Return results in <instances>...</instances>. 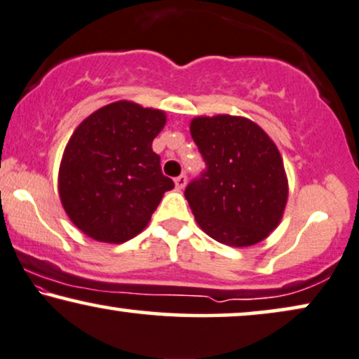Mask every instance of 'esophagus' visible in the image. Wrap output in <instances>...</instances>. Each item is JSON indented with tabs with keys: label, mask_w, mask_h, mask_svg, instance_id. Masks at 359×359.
Returning a JSON list of instances; mask_svg holds the SVG:
<instances>
[{
	"label": "esophagus",
	"mask_w": 359,
	"mask_h": 359,
	"mask_svg": "<svg viewBox=\"0 0 359 359\" xmlns=\"http://www.w3.org/2000/svg\"><path fill=\"white\" fill-rule=\"evenodd\" d=\"M174 182H175V187H177V189L182 190V189L185 187V185H187V175H185V174H180L179 177H175Z\"/></svg>",
	"instance_id": "34e87169"
}]
</instances>
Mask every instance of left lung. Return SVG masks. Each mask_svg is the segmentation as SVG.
Here are the masks:
<instances>
[{
  "label": "left lung",
  "instance_id": "left-lung-1",
  "mask_svg": "<svg viewBox=\"0 0 359 359\" xmlns=\"http://www.w3.org/2000/svg\"><path fill=\"white\" fill-rule=\"evenodd\" d=\"M190 135L205 169L185 189L198 226L228 246L256 245L274 231L287 202L283 157L256 123L198 116Z\"/></svg>",
  "mask_w": 359,
  "mask_h": 359
}]
</instances>
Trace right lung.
I'll return each instance as SVG.
<instances>
[{"instance_id": "right-lung-1", "label": "right lung", "mask_w": 359, "mask_h": 359, "mask_svg": "<svg viewBox=\"0 0 359 359\" xmlns=\"http://www.w3.org/2000/svg\"><path fill=\"white\" fill-rule=\"evenodd\" d=\"M164 124V111L116 102L97 109L74 131L60 162L59 194L85 235L124 243L149 223L162 195L174 189L152 151Z\"/></svg>"}]
</instances>
